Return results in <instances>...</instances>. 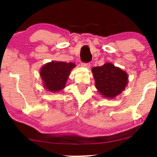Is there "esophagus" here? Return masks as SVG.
Instances as JSON below:
<instances>
[{
    "instance_id": "esophagus-1",
    "label": "esophagus",
    "mask_w": 157,
    "mask_h": 157,
    "mask_svg": "<svg viewBox=\"0 0 157 157\" xmlns=\"http://www.w3.org/2000/svg\"><path fill=\"white\" fill-rule=\"evenodd\" d=\"M81 66H83V67H85V68H89L90 66H91V64L89 63H81Z\"/></svg>"
}]
</instances>
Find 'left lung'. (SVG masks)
Masks as SVG:
<instances>
[{
	"mask_svg": "<svg viewBox=\"0 0 157 157\" xmlns=\"http://www.w3.org/2000/svg\"><path fill=\"white\" fill-rule=\"evenodd\" d=\"M96 89L104 98H113L125 89L128 74L111 63L92 68Z\"/></svg>",
	"mask_w": 157,
	"mask_h": 157,
	"instance_id": "8db88e82",
	"label": "left lung"
}]
</instances>
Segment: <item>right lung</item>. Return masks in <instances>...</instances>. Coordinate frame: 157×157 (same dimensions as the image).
I'll return each instance as SVG.
<instances>
[{
    "label": "right lung",
    "mask_w": 157,
    "mask_h": 157,
    "mask_svg": "<svg viewBox=\"0 0 157 157\" xmlns=\"http://www.w3.org/2000/svg\"><path fill=\"white\" fill-rule=\"evenodd\" d=\"M76 65L63 61L48 62L42 66L40 76L44 86L50 92H59L66 87L70 72Z\"/></svg>",
    "instance_id": "1"
}]
</instances>
